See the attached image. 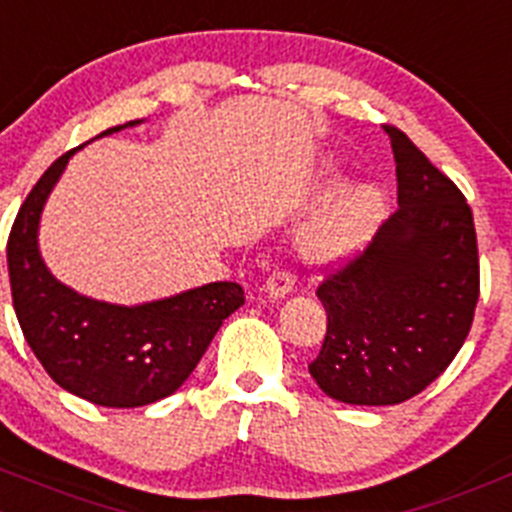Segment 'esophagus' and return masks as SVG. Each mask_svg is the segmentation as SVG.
Returning <instances> with one entry per match:
<instances>
[{
	"instance_id": "esophagus-1",
	"label": "esophagus",
	"mask_w": 512,
	"mask_h": 512,
	"mask_svg": "<svg viewBox=\"0 0 512 512\" xmlns=\"http://www.w3.org/2000/svg\"><path fill=\"white\" fill-rule=\"evenodd\" d=\"M293 285H295V278L288 270H275L272 275H267L265 283H262V293H265L270 300H280L293 290Z\"/></svg>"
}]
</instances>
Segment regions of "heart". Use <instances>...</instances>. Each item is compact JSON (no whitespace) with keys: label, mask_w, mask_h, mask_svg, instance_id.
I'll return each mask as SVG.
<instances>
[{"label":"heart","mask_w":512,"mask_h":512,"mask_svg":"<svg viewBox=\"0 0 512 512\" xmlns=\"http://www.w3.org/2000/svg\"><path fill=\"white\" fill-rule=\"evenodd\" d=\"M331 161L326 174H336ZM384 214V194L369 184H346L315 204L295 229V247L308 265L338 267L351 260L374 234Z\"/></svg>","instance_id":"b5f03b06"}]
</instances>
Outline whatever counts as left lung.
<instances>
[{"instance_id":"left-lung-1","label":"left lung","mask_w":512,"mask_h":512,"mask_svg":"<svg viewBox=\"0 0 512 512\" xmlns=\"http://www.w3.org/2000/svg\"><path fill=\"white\" fill-rule=\"evenodd\" d=\"M399 209L351 265L318 288L328 315L308 366L331 399L389 407L427 389L465 343L480 298L470 204L396 128Z\"/></svg>"}]
</instances>
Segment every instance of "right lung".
<instances>
[{"label":"right lung","instance_id":"add662e5","mask_svg":"<svg viewBox=\"0 0 512 512\" xmlns=\"http://www.w3.org/2000/svg\"><path fill=\"white\" fill-rule=\"evenodd\" d=\"M138 123L143 121L113 126L95 138ZM73 154H62L40 176L9 232L14 313L57 386L98 407H146L189 379L224 318L245 305V290L237 283H209L169 298L118 305L60 283L42 260L37 237L42 209Z\"/></svg>","mask_w":512,"mask_h":512}]
</instances>
